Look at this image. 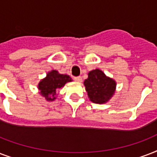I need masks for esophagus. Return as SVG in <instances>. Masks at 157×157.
<instances>
[{
	"label": "esophagus",
	"instance_id": "obj_1",
	"mask_svg": "<svg viewBox=\"0 0 157 157\" xmlns=\"http://www.w3.org/2000/svg\"><path fill=\"white\" fill-rule=\"evenodd\" d=\"M74 79H75L76 82H82V78L80 77V76H77V77H75V78H74Z\"/></svg>",
	"mask_w": 157,
	"mask_h": 157
}]
</instances>
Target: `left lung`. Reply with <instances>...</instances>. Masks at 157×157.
Wrapping results in <instances>:
<instances>
[{"label":"left lung","mask_w":157,"mask_h":157,"mask_svg":"<svg viewBox=\"0 0 157 157\" xmlns=\"http://www.w3.org/2000/svg\"><path fill=\"white\" fill-rule=\"evenodd\" d=\"M84 85L87 95L92 102L105 103L114 94L116 83L112 78L105 76L101 70H94L88 73Z\"/></svg>","instance_id":"8db88e82"}]
</instances>
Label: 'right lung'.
Wrapping results in <instances>:
<instances>
[{
	"instance_id": "obj_1",
	"label": "right lung",
	"mask_w": 157,
	"mask_h": 157,
	"mask_svg": "<svg viewBox=\"0 0 157 157\" xmlns=\"http://www.w3.org/2000/svg\"><path fill=\"white\" fill-rule=\"evenodd\" d=\"M71 78L67 75H60L56 70H52L47 75V77L42 79L38 84L41 94L47 101L56 99V92L65 86L68 82H71Z\"/></svg>"
}]
</instances>
